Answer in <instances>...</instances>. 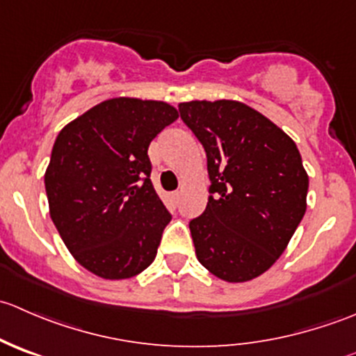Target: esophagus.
<instances>
[{"mask_svg": "<svg viewBox=\"0 0 356 356\" xmlns=\"http://www.w3.org/2000/svg\"><path fill=\"white\" fill-rule=\"evenodd\" d=\"M179 200H181V191H175L174 195H172V201H174V203L177 204Z\"/></svg>", "mask_w": 356, "mask_h": 356, "instance_id": "1", "label": "esophagus"}]
</instances>
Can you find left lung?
<instances>
[{
	"label": "left lung",
	"instance_id": "obj_1",
	"mask_svg": "<svg viewBox=\"0 0 356 356\" xmlns=\"http://www.w3.org/2000/svg\"><path fill=\"white\" fill-rule=\"evenodd\" d=\"M181 118L207 152L210 196L189 222L196 257L227 282L275 264L307 211L308 175L293 139L232 99L188 102Z\"/></svg>",
	"mask_w": 356,
	"mask_h": 356
}]
</instances>
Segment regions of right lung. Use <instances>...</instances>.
<instances>
[{
    "mask_svg": "<svg viewBox=\"0 0 356 356\" xmlns=\"http://www.w3.org/2000/svg\"><path fill=\"white\" fill-rule=\"evenodd\" d=\"M179 113L165 102L113 98L60 131L44 174L49 215L72 257L110 281L155 260L170 213L152 184L149 143Z\"/></svg>",
    "mask_w": 356,
    "mask_h": 356,
    "instance_id": "obj_1",
    "label": "right lung"
}]
</instances>
